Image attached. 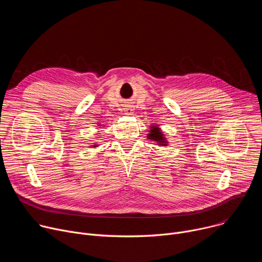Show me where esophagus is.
<instances>
[{
    "label": "esophagus",
    "instance_id": "34e87169",
    "mask_svg": "<svg viewBox=\"0 0 262 262\" xmlns=\"http://www.w3.org/2000/svg\"><path fill=\"white\" fill-rule=\"evenodd\" d=\"M124 111H125V112H128V113H129V112H132V111H133V107H132L130 105H125Z\"/></svg>",
    "mask_w": 262,
    "mask_h": 262
}]
</instances>
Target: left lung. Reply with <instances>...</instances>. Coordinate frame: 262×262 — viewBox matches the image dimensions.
I'll list each match as a JSON object with an SVG mask.
<instances>
[{
	"label": "left lung",
	"mask_w": 262,
	"mask_h": 262,
	"mask_svg": "<svg viewBox=\"0 0 262 262\" xmlns=\"http://www.w3.org/2000/svg\"><path fill=\"white\" fill-rule=\"evenodd\" d=\"M148 139H151V140H155V141H157L159 144H161V145H165L164 143H165V138L163 137V135H162V133L160 132V129L158 128V127H152L151 128V132H150V134L148 135Z\"/></svg>",
	"instance_id": "left-lung-1"
}]
</instances>
